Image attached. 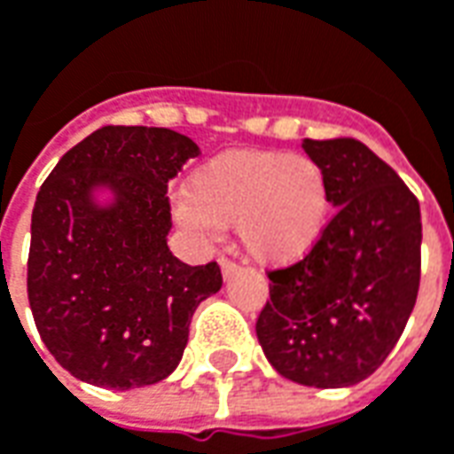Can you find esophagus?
I'll return each mask as SVG.
<instances>
[{"instance_id":"34e87169","label":"esophagus","mask_w":454,"mask_h":454,"mask_svg":"<svg viewBox=\"0 0 454 454\" xmlns=\"http://www.w3.org/2000/svg\"><path fill=\"white\" fill-rule=\"evenodd\" d=\"M218 265H221V272H223V277H231L233 275V272H238V265L236 262H233V260H228V257H218Z\"/></svg>"}]
</instances>
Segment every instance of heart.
<instances>
[{
	"instance_id": "b5f03b06",
	"label": "heart",
	"mask_w": 454,
	"mask_h": 454,
	"mask_svg": "<svg viewBox=\"0 0 454 454\" xmlns=\"http://www.w3.org/2000/svg\"><path fill=\"white\" fill-rule=\"evenodd\" d=\"M177 201L179 218L201 231L236 223L238 240L262 265L311 253L331 218L324 168L286 150H226L199 165Z\"/></svg>"
}]
</instances>
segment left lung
<instances>
[{"mask_svg": "<svg viewBox=\"0 0 454 454\" xmlns=\"http://www.w3.org/2000/svg\"><path fill=\"white\" fill-rule=\"evenodd\" d=\"M338 211L311 253L267 272L257 340L282 377L318 389L367 380L403 333L420 285V207L355 138H304Z\"/></svg>", "mask_w": 454, "mask_h": 454, "instance_id": "left-lung-1", "label": "left lung"}]
</instances>
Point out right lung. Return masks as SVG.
<instances>
[{"instance_id": "add662e5", "label": "right lung", "mask_w": 454, "mask_h": 454, "mask_svg": "<svg viewBox=\"0 0 454 454\" xmlns=\"http://www.w3.org/2000/svg\"><path fill=\"white\" fill-rule=\"evenodd\" d=\"M199 145L169 129L104 126L65 153L35 197L28 304L41 340L77 380L138 389L175 372L189 321L223 277L169 253L168 182ZM109 188L114 201L96 204Z\"/></svg>"}]
</instances>
